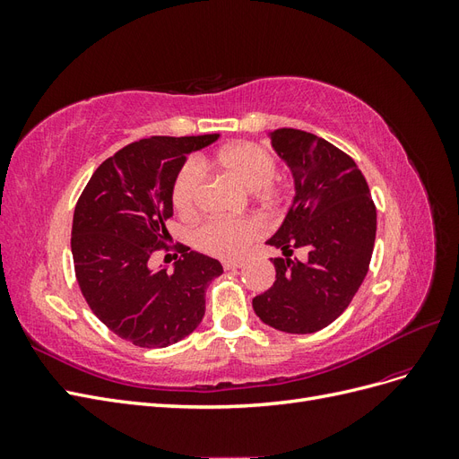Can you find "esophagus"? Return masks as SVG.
Returning <instances> with one entry per match:
<instances>
[{
	"mask_svg": "<svg viewBox=\"0 0 459 459\" xmlns=\"http://www.w3.org/2000/svg\"><path fill=\"white\" fill-rule=\"evenodd\" d=\"M221 266H224V270H235V268H241V266H243V262L226 260V262H221Z\"/></svg>",
	"mask_w": 459,
	"mask_h": 459,
	"instance_id": "34e87169",
	"label": "esophagus"
}]
</instances>
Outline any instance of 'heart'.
Returning <instances> with one entry per match:
<instances>
[{
	"label": "heart",
	"instance_id": "heart-1",
	"mask_svg": "<svg viewBox=\"0 0 459 459\" xmlns=\"http://www.w3.org/2000/svg\"><path fill=\"white\" fill-rule=\"evenodd\" d=\"M204 160H189L178 170L172 182V203L178 214L191 216L197 212L204 187ZM218 170L231 176L245 189L264 203L281 199V187L273 179L277 176V160L270 151L253 142L233 143L221 149L211 160ZM262 228L253 218L228 220L212 218L201 224L193 235L201 251L218 258H239L248 245L260 238Z\"/></svg>",
	"mask_w": 459,
	"mask_h": 459
}]
</instances>
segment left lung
<instances>
[{
    "label": "left lung",
    "mask_w": 459,
    "mask_h": 459,
    "mask_svg": "<svg viewBox=\"0 0 459 459\" xmlns=\"http://www.w3.org/2000/svg\"><path fill=\"white\" fill-rule=\"evenodd\" d=\"M272 145L295 176L297 195L268 245L275 281L253 299L264 324L285 333H314L349 308L369 270L377 212L364 174L352 157L314 134L280 128ZM295 247L307 261L288 256Z\"/></svg>",
    "instance_id": "8db88e82"
}]
</instances>
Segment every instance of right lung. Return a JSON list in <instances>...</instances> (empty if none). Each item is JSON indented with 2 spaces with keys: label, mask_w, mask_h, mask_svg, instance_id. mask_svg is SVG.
<instances>
[{
  "label": "right lung",
  "mask_w": 459,
  "mask_h": 459,
  "mask_svg": "<svg viewBox=\"0 0 459 459\" xmlns=\"http://www.w3.org/2000/svg\"><path fill=\"white\" fill-rule=\"evenodd\" d=\"M218 140L155 135L117 151L93 172L73 220L74 273L91 312L124 341L164 349L197 329L204 290L221 264L189 247H170L172 182L191 151ZM174 247L172 274L150 270V258ZM178 256V255H176Z\"/></svg>",
  "instance_id": "obj_1"
}]
</instances>
